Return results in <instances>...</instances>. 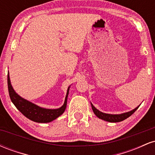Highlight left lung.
I'll use <instances>...</instances> for the list:
<instances>
[{
    "label": "left lung",
    "instance_id": "obj_1",
    "mask_svg": "<svg viewBox=\"0 0 155 155\" xmlns=\"http://www.w3.org/2000/svg\"><path fill=\"white\" fill-rule=\"evenodd\" d=\"M91 106H92V111H93L94 114H95L96 116L98 117V118L101 119V120H104L105 121H107V122H121V121L124 120L125 119L128 118L130 116H131V115H132L140 106H138V107L134 108V109L132 110V111L126 112V113L121 114H109L103 113V112H101L99 111V110H97V108L92 105V104H91Z\"/></svg>",
    "mask_w": 155,
    "mask_h": 155
}]
</instances>
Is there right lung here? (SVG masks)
Masks as SVG:
<instances>
[{
  "label": "right lung",
  "mask_w": 155,
  "mask_h": 155,
  "mask_svg": "<svg viewBox=\"0 0 155 155\" xmlns=\"http://www.w3.org/2000/svg\"><path fill=\"white\" fill-rule=\"evenodd\" d=\"M7 82H8V93H9L11 101L16 106V108L29 120L35 122H39V123H47V122H50L57 119L60 115L63 114V112L65 111L67 105L68 95L69 88L70 87L68 88L65 102L61 107L57 108V109H48V108L39 107L37 105L22 98L18 94L16 93V92L12 87V84H11L9 74H8Z\"/></svg>",
  "instance_id": "1"
}]
</instances>
